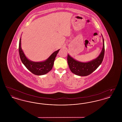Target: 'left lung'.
<instances>
[{
  "instance_id": "left-lung-1",
  "label": "left lung",
  "mask_w": 122,
  "mask_h": 122,
  "mask_svg": "<svg viewBox=\"0 0 122 122\" xmlns=\"http://www.w3.org/2000/svg\"><path fill=\"white\" fill-rule=\"evenodd\" d=\"M103 47L100 54L97 58L87 62L76 60L68 54L67 61L71 71L77 76H86L92 74L102 64L104 55V41L102 36Z\"/></svg>"
}]
</instances>
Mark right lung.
<instances>
[{"label": "right lung", "instance_id": "1", "mask_svg": "<svg viewBox=\"0 0 122 122\" xmlns=\"http://www.w3.org/2000/svg\"><path fill=\"white\" fill-rule=\"evenodd\" d=\"M59 50L58 49L53 52L48 58L44 61L34 62L29 60L25 55L21 47V37L20 39L19 51L20 59L25 67L35 75H44L51 70L55 59Z\"/></svg>", "mask_w": 122, "mask_h": 122}]
</instances>
